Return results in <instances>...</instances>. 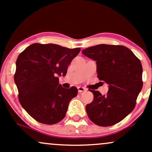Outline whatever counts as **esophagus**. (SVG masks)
I'll use <instances>...</instances> for the list:
<instances>
[{
	"label": "esophagus",
	"mask_w": 152,
	"mask_h": 152,
	"mask_svg": "<svg viewBox=\"0 0 152 152\" xmlns=\"http://www.w3.org/2000/svg\"><path fill=\"white\" fill-rule=\"evenodd\" d=\"M85 91H86V89L84 88V87H81V86H78V93H81V92Z\"/></svg>",
	"instance_id": "34e87169"
}]
</instances>
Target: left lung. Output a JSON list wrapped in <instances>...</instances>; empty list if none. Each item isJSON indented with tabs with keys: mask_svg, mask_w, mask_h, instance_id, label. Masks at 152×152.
<instances>
[{
	"mask_svg": "<svg viewBox=\"0 0 152 152\" xmlns=\"http://www.w3.org/2000/svg\"><path fill=\"white\" fill-rule=\"evenodd\" d=\"M96 61L100 81L109 85L106 95L91 91L94 100L86 106L88 118L95 124L110 126L123 120L133 111L142 88V66L126 46L99 44L82 50Z\"/></svg>",
	"mask_w": 152,
	"mask_h": 152,
	"instance_id": "obj_1",
	"label": "left lung"
}]
</instances>
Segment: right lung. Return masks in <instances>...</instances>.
Listing matches in <instances>:
<instances>
[{
  "label": "right lung",
  "instance_id": "obj_1",
  "mask_svg": "<svg viewBox=\"0 0 152 152\" xmlns=\"http://www.w3.org/2000/svg\"><path fill=\"white\" fill-rule=\"evenodd\" d=\"M80 50L53 43H33L18 56L14 81L19 102L37 121L54 124L65 117L78 89L75 86L63 88L58 76H66L68 66Z\"/></svg>",
  "mask_w": 152,
  "mask_h": 152
}]
</instances>
